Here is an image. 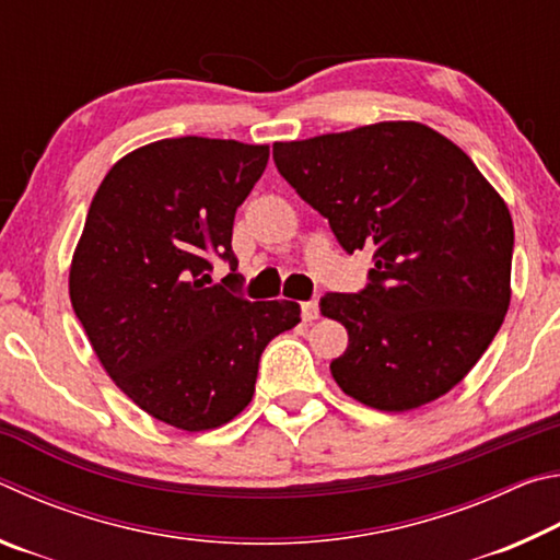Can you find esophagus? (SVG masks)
Returning a JSON list of instances; mask_svg holds the SVG:
<instances>
[{
    "instance_id": "esophagus-1",
    "label": "esophagus",
    "mask_w": 560,
    "mask_h": 560,
    "mask_svg": "<svg viewBox=\"0 0 560 560\" xmlns=\"http://www.w3.org/2000/svg\"><path fill=\"white\" fill-rule=\"evenodd\" d=\"M301 316H303V320H316L318 318V301L316 299L303 301L301 303Z\"/></svg>"
}]
</instances>
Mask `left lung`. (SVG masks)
Segmentation results:
<instances>
[{
	"label": "left lung",
	"mask_w": 560,
	"mask_h": 560,
	"mask_svg": "<svg viewBox=\"0 0 560 560\" xmlns=\"http://www.w3.org/2000/svg\"><path fill=\"white\" fill-rule=\"evenodd\" d=\"M273 163L348 254L375 252L363 291L320 299L348 330L330 363L340 390L383 412L450 393L509 311L514 222L497 189L412 120L273 143Z\"/></svg>",
	"instance_id": "8db88e82"
}]
</instances>
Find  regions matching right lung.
I'll use <instances>...</instances> for the list:
<instances>
[{
	"instance_id": "obj_1",
	"label": "right lung",
	"mask_w": 560,
	"mask_h": 560,
	"mask_svg": "<svg viewBox=\"0 0 560 560\" xmlns=\"http://www.w3.org/2000/svg\"><path fill=\"white\" fill-rule=\"evenodd\" d=\"M267 163V145L197 136L132 150L103 177L73 252L71 306L101 365L177 430L234 420L264 348L301 320L299 303L240 293L234 214ZM212 256L233 269L222 284Z\"/></svg>"
}]
</instances>
